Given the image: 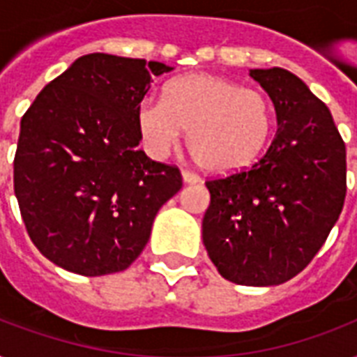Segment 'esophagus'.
<instances>
[{
    "instance_id": "34e87169",
    "label": "esophagus",
    "mask_w": 357,
    "mask_h": 357,
    "mask_svg": "<svg viewBox=\"0 0 357 357\" xmlns=\"http://www.w3.org/2000/svg\"><path fill=\"white\" fill-rule=\"evenodd\" d=\"M181 176H183V183H187V185H196L202 181L200 176L195 172H190V170H183V172H181Z\"/></svg>"
}]
</instances>
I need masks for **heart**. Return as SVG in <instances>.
I'll use <instances>...</instances> for the list:
<instances>
[{
  "mask_svg": "<svg viewBox=\"0 0 357 357\" xmlns=\"http://www.w3.org/2000/svg\"><path fill=\"white\" fill-rule=\"evenodd\" d=\"M139 133L155 155H165L187 133L190 155L211 172L248 167L265 150L276 113L266 94L215 74H187L148 98L137 113Z\"/></svg>",
  "mask_w": 357,
  "mask_h": 357,
  "instance_id": "1",
  "label": "heart"
}]
</instances>
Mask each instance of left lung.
<instances>
[{
    "label": "left lung",
    "mask_w": 357,
    "mask_h": 357,
    "mask_svg": "<svg viewBox=\"0 0 357 357\" xmlns=\"http://www.w3.org/2000/svg\"><path fill=\"white\" fill-rule=\"evenodd\" d=\"M250 75L274 103L276 137L255 165L206 181L202 238L220 276L268 287L304 271L337 222L347 150L330 109L300 77L283 68Z\"/></svg>",
    "instance_id": "left-lung-1"
}]
</instances>
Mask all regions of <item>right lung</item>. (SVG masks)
Here are the masks:
<instances>
[{
    "instance_id": "obj_1",
    "label": "right lung",
    "mask_w": 357,
    "mask_h": 357,
    "mask_svg": "<svg viewBox=\"0 0 357 357\" xmlns=\"http://www.w3.org/2000/svg\"><path fill=\"white\" fill-rule=\"evenodd\" d=\"M172 66L89 53L47 83L20 122L14 195L44 257L81 276L126 271L153 218L181 189L176 167L151 161L139 113Z\"/></svg>"
}]
</instances>
